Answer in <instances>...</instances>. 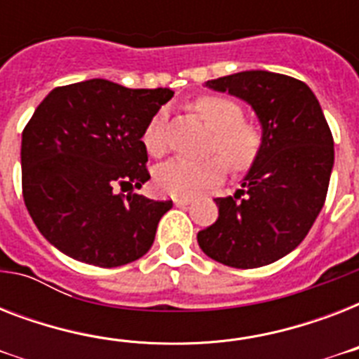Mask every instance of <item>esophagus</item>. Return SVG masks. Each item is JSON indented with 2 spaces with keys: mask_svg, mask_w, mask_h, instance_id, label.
I'll return each mask as SVG.
<instances>
[{
  "mask_svg": "<svg viewBox=\"0 0 359 359\" xmlns=\"http://www.w3.org/2000/svg\"><path fill=\"white\" fill-rule=\"evenodd\" d=\"M173 203L177 207H184V205H190L191 197H173Z\"/></svg>",
  "mask_w": 359,
  "mask_h": 359,
  "instance_id": "obj_1",
  "label": "esophagus"
}]
</instances>
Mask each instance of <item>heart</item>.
<instances>
[{
  "label": "heart",
  "instance_id": "heart-1",
  "mask_svg": "<svg viewBox=\"0 0 359 359\" xmlns=\"http://www.w3.org/2000/svg\"><path fill=\"white\" fill-rule=\"evenodd\" d=\"M191 109L214 130L212 156L203 162L171 160L156 171L158 190L169 196L188 197L218 184L225 177L227 165L233 171H245L255 163L262 147V134L255 124L244 119V108L236 100L218 95L197 98ZM143 145L152 156L168 151V111L158 109L143 132ZM228 163L225 164L224 162Z\"/></svg>",
  "mask_w": 359,
  "mask_h": 359
}]
</instances>
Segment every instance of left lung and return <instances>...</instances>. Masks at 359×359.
Segmentation results:
<instances>
[{"mask_svg": "<svg viewBox=\"0 0 359 359\" xmlns=\"http://www.w3.org/2000/svg\"><path fill=\"white\" fill-rule=\"evenodd\" d=\"M207 87L250 104L261 121L262 147L235 196L214 199L219 216L197 233V242L227 266H264L294 250L323 210L334 137L317 97L296 78L245 70Z\"/></svg>", "mask_w": 359, "mask_h": 359, "instance_id": "8db88e82", "label": "left lung"}]
</instances>
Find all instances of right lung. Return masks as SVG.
Segmentation results:
<instances>
[{"mask_svg": "<svg viewBox=\"0 0 359 359\" xmlns=\"http://www.w3.org/2000/svg\"><path fill=\"white\" fill-rule=\"evenodd\" d=\"M171 97L95 78L39 104L22 132V194L36 229L65 255L114 268L151 250L173 201L134 188L151 179L145 126Z\"/></svg>", "mask_w": 359, "mask_h": 359, "instance_id": "obj_1", "label": "right lung"}]
</instances>
